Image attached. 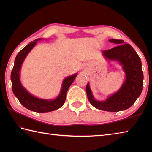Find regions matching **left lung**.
Listing matches in <instances>:
<instances>
[{
  "instance_id": "1",
  "label": "left lung",
  "mask_w": 152,
  "mask_h": 152,
  "mask_svg": "<svg viewBox=\"0 0 152 152\" xmlns=\"http://www.w3.org/2000/svg\"><path fill=\"white\" fill-rule=\"evenodd\" d=\"M109 41L119 45L103 51L102 53L107 59L120 62L126 74L125 82L117 93L105 101H95L88 83L86 93L89 101L95 108L108 112H119L130 108L140 96L144 76L140 59L133 47L129 44H124L122 40L111 39Z\"/></svg>"
}]
</instances>
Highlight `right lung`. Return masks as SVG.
<instances>
[{
  "label": "right lung",
  "instance_id": "obj_1",
  "mask_svg": "<svg viewBox=\"0 0 152 152\" xmlns=\"http://www.w3.org/2000/svg\"><path fill=\"white\" fill-rule=\"evenodd\" d=\"M39 39L35 40L28 44L18 53L15 59L14 66L12 70L11 80L13 93L18 99L21 104L30 110L42 113L56 110L64 104L66 99V92L74 80H75L77 74H76L74 75L67 77L64 79L61 93L57 99L53 101L39 99L31 95L21 84V82L19 81V70L25 57L32 50V48L35 46L37 41Z\"/></svg>",
  "mask_w": 152,
  "mask_h": 152
}]
</instances>
